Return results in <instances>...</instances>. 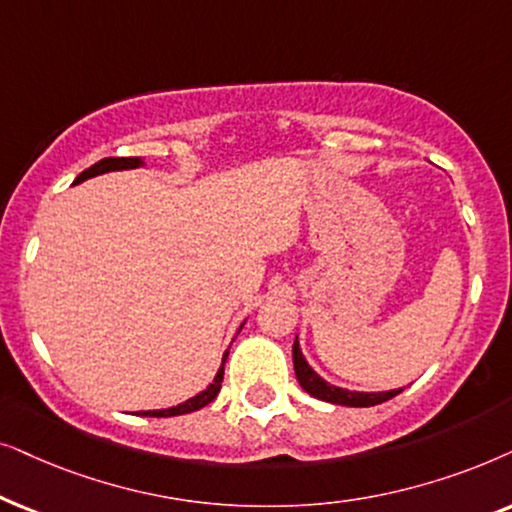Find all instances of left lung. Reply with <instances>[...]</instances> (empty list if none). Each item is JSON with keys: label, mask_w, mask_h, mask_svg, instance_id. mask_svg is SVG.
Wrapping results in <instances>:
<instances>
[{"label": "left lung", "mask_w": 512, "mask_h": 512, "mask_svg": "<svg viewBox=\"0 0 512 512\" xmlns=\"http://www.w3.org/2000/svg\"><path fill=\"white\" fill-rule=\"evenodd\" d=\"M292 363H295V374H297L299 386H302L309 395H313V398L325 400V403H332V405L372 407V405L386 403V400H391L393 395L403 393V388L367 393V391H349V388L330 384V381H325L309 363H306L302 346H299V337H295V344H292Z\"/></svg>", "instance_id": "8db88e82"}]
</instances>
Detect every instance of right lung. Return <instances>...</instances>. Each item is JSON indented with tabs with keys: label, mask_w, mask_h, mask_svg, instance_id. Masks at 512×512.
Masks as SVG:
<instances>
[{
	"label": "right lung",
	"mask_w": 512,
	"mask_h": 512,
	"mask_svg": "<svg viewBox=\"0 0 512 512\" xmlns=\"http://www.w3.org/2000/svg\"><path fill=\"white\" fill-rule=\"evenodd\" d=\"M142 166H145V161H142L140 156H128V159H117V156H112V159H102L98 163H93L91 168H86L84 173H79L77 177H74L72 185H81V182L88 180V177H95V175H102V173H112V170H131V168H142ZM243 325H245V320L241 323V327ZM241 327H238V332H241ZM227 356H229V349L224 351L222 365H220V370H217L215 379L210 381V384L203 388L201 393H196L194 398H189L180 405L166 407V410H145V412H135V414H138V417H177V414L196 412V410H201V407H206L208 403H213V400L217 398V393H220V388H222L224 363H227Z\"/></svg>",
	"instance_id": "right-lung-1"
}]
</instances>
